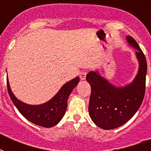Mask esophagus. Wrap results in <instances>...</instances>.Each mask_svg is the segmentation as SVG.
<instances>
[{"mask_svg":"<svg viewBox=\"0 0 151 151\" xmlns=\"http://www.w3.org/2000/svg\"><path fill=\"white\" fill-rule=\"evenodd\" d=\"M86 75H87V72H86V71H83V72H81V75H80L81 80V81L85 80V78H86Z\"/></svg>","mask_w":151,"mask_h":151,"instance_id":"esophagus-1","label":"esophagus"}]
</instances>
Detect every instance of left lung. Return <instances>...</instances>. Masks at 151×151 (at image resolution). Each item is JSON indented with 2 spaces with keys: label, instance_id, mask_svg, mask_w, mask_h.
<instances>
[{
  "label": "left lung",
  "instance_id": "1",
  "mask_svg": "<svg viewBox=\"0 0 151 151\" xmlns=\"http://www.w3.org/2000/svg\"><path fill=\"white\" fill-rule=\"evenodd\" d=\"M129 45L135 48L139 63L137 74L124 86L110 84L98 70L90 71L86 80L92 88L88 112L91 119L103 129H114L129 122L140 107L144 98L147 65L145 55L132 37L127 36Z\"/></svg>",
  "mask_w": 151,
  "mask_h": 151
}]
</instances>
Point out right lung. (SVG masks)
I'll use <instances>...</instances> for the list:
<instances>
[{
  "label": "right lung",
  "mask_w": 151,
  "mask_h": 151,
  "mask_svg": "<svg viewBox=\"0 0 151 151\" xmlns=\"http://www.w3.org/2000/svg\"><path fill=\"white\" fill-rule=\"evenodd\" d=\"M79 81V77H76L64 84L59 92L48 102L39 105H30L18 99L11 89L8 78L7 86L12 103L25 118L39 126L51 128L56 125L63 117L67 108L69 96Z\"/></svg>",
  "instance_id": "add662e5"
}]
</instances>
